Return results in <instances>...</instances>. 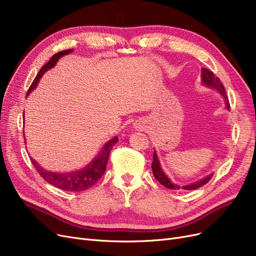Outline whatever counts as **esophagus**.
<instances>
[{
	"mask_svg": "<svg viewBox=\"0 0 256 256\" xmlns=\"http://www.w3.org/2000/svg\"><path fill=\"white\" fill-rule=\"evenodd\" d=\"M134 126V129H136V130H143V129H144V127H143V124H141L140 122H136Z\"/></svg>",
	"mask_w": 256,
	"mask_h": 256,
	"instance_id": "esophagus-1",
	"label": "esophagus"
}]
</instances>
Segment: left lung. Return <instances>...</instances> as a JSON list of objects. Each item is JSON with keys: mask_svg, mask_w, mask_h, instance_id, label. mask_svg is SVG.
Wrapping results in <instances>:
<instances>
[{"mask_svg": "<svg viewBox=\"0 0 256 256\" xmlns=\"http://www.w3.org/2000/svg\"><path fill=\"white\" fill-rule=\"evenodd\" d=\"M200 80H202V84L204 85V86L219 92V94L222 96V98L224 99V104H226V110L230 111V102H228V99L226 96V90H224L223 84L219 80V78L214 76L212 72L208 70V69H206V68H202V72H200ZM152 174H154V178H156V180L162 186H164L166 188L171 189V190H196V189H198L200 187H202V186L206 184L209 180H210L212 175H214L212 173H210L209 175H206L205 177L200 178V180H198L196 182H193L188 184H182V186L177 184L170 180V177L166 174L164 170L162 168V166L160 164V160L158 157V154L154 148V158H152Z\"/></svg>", "mask_w": 256, "mask_h": 256, "instance_id": "left-lung-1", "label": "left lung"}]
</instances>
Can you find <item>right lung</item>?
<instances>
[{
	"instance_id": "obj_1",
	"label": "right lung",
	"mask_w": 256,
	"mask_h": 256,
	"mask_svg": "<svg viewBox=\"0 0 256 256\" xmlns=\"http://www.w3.org/2000/svg\"><path fill=\"white\" fill-rule=\"evenodd\" d=\"M72 51L74 49H68V50H64L54 54L48 63L44 65L40 70V72L37 74L35 80L33 81L32 85H30L28 88V96L36 88L38 82H40L44 72H47L48 70H50V69H52L54 66H56L58 60L60 58L67 56V54L72 53ZM23 115H24V112H23ZM24 141H26V136H24ZM118 142V136H113L111 140L106 142L102 145V147L99 150L96 156L92 158L86 166L79 170H76V171H70V172H54V171H50V170H46L38 164L35 159H33L32 157L30 158V161H32L33 166L37 170V172L40 173V175L48 184L64 191L80 192L92 187V186L98 182L99 178L104 174L108 160H109V156H110V152L113 148V146Z\"/></svg>"
}]
</instances>
